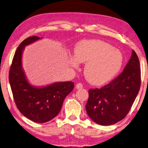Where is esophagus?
<instances>
[{"instance_id":"1","label":"esophagus","mask_w":148,"mask_h":148,"mask_svg":"<svg viewBox=\"0 0 148 148\" xmlns=\"http://www.w3.org/2000/svg\"><path fill=\"white\" fill-rule=\"evenodd\" d=\"M83 87V85H82L81 83H78V84H76V88L77 89H82V88Z\"/></svg>"}]
</instances>
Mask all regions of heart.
Listing matches in <instances>:
<instances>
[{"mask_svg": "<svg viewBox=\"0 0 148 148\" xmlns=\"http://www.w3.org/2000/svg\"><path fill=\"white\" fill-rule=\"evenodd\" d=\"M74 57L70 63L78 68V62L86 63L84 74L89 83L96 85L110 81L122 66L123 55L118 49L100 40H83L76 45Z\"/></svg>", "mask_w": 148, "mask_h": 148, "instance_id": "1", "label": "heart"}]
</instances>
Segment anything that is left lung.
I'll return each mask as SVG.
<instances>
[{
    "label": "left lung",
    "instance_id": "1",
    "mask_svg": "<svg viewBox=\"0 0 148 148\" xmlns=\"http://www.w3.org/2000/svg\"><path fill=\"white\" fill-rule=\"evenodd\" d=\"M141 86L139 58L132 50L122 73L101 89H89L86 104L87 115L96 124L108 126L126 117Z\"/></svg>",
    "mask_w": 148,
    "mask_h": 148
}]
</instances>
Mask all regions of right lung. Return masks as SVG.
I'll use <instances>...</instances> for the list:
<instances>
[{"label":"right lung","mask_w":148,"mask_h":148,"mask_svg":"<svg viewBox=\"0 0 148 148\" xmlns=\"http://www.w3.org/2000/svg\"><path fill=\"white\" fill-rule=\"evenodd\" d=\"M42 39L37 36L24 40L17 48L12 61L9 80L14 101L22 115L37 123H45L58 115L64 99L74 89L73 82H57L35 87L28 80L22 68V53L26 46Z\"/></svg>","instance_id":"1"}]
</instances>
